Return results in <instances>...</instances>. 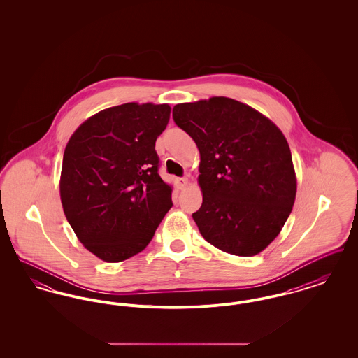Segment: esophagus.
<instances>
[{"label":"esophagus","mask_w":358,"mask_h":358,"mask_svg":"<svg viewBox=\"0 0 358 358\" xmlns=\"http://www.w3.org/2000/svg\"><path fill=\"white\" fill-rule=\"evenodd\" d=\"M177 185H178V187H180V189H184V187H187V177H181V178H178V180H177Z\"/></svg>","instance_id":"34e87169"}]
</instances>
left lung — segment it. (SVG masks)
<instances>
[{"instance_id":"obj_1","label":"left lung","mask_w":358,"mask_h":358,"mask_svg":"<svg viewBox=\"0 0 358 358\" xmlns=\"http://www.w3.org/2000/svg\"><path fill=\"white\" fill-rule=\"evenodd\" d=\"M176 124L200 152L203 204L193 220L224 252L254 256L289 219L296 177L289 143L271 120L231 98L180 103Z\"/></svg>"}]
</instances>
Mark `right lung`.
<instances>
[{"instance_id": "obj_1", "label": "right lung", "mask_w": 358, "mask_h": 358, "mask_svg": "<svg viewBox=\"0 0 358 358\" xmlns=\"http://www.w3.org/2000/svg\"><path fill=\"white\" fill-rule=\"evenodd\" d=\"M169 118V104L124 103L92 115L69 138L60 176L64 215L107 263L143 251L171 208L155 152Z\"/></svg>"}]
</instances>
